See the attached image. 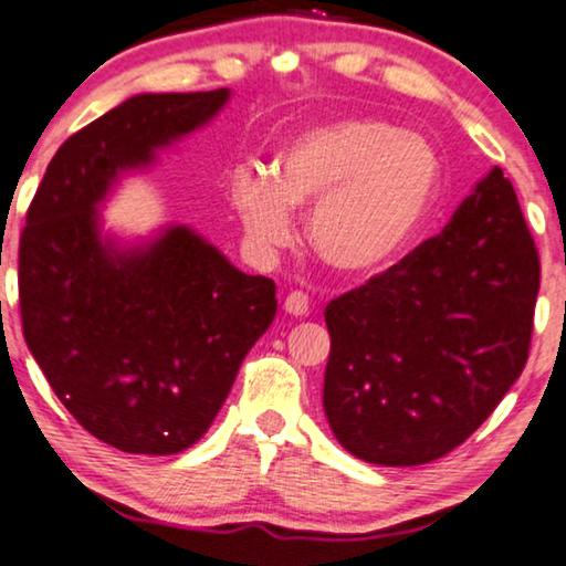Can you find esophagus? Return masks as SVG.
Masks as SVG:
<instances>
[{"label": "esophagus", "instance_id": "1", "mask_svg": "<svg viewBox=\"0 0 566 566\" xmlns=\"http://www.w3.org/2000/svg\"><path fill=\"white\" fill-rule=\"evenodd\" d=\"M284 310H286V313H290V315H294V317L307 315V313H310V300H307V294L300 292V290L290 292V294H286V300H284Z\"/></svg>", "mask_w": 566, "mask_h": 566}]
</instances>
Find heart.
<instances>
[{"mask_svg":"<svg viewBox=\"0 0 566 566\" xmlns=\"http://www.w3.org/2000/svg\"><path fill=\"white\" fill-rule=\"evenodd\" d=\"M439 189L441 161L426 138L371 117H344L300 133L280 156L276 177L238 169L230 200L259 253L292 241V207L315 205L310 243L317 256L338 274L369 280L408 253Z\"/></svg>","mask_w":566,"mask_h":566,"instance_id":"heart-1","label":"heart"}]
</instances>
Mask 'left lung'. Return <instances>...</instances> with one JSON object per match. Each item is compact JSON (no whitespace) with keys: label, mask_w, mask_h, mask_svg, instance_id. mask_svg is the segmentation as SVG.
Returning a JSON list of instances; mask_svg holds the SVG:
<instances>
[{"label":"left lung","mask_w":566,"mask_h":566,"mask_svg":"<svg viewBox=\"0 0 566 566\" xmlns=\"http://www.w3.org/2000/svg\"><path fill=\"white\" fill-rule=\"evenodd\" d=\"M541 261L495 166L449 226L331 300L323 408L369 464L446 457L497 408L528 359Z\"/></svg>","instance_id":"8db88e82"}]
</instances>
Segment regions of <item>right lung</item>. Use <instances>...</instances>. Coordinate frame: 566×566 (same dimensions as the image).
Masks as SVG:
<instances>
[{"mask_svg": "<svg viewBox=\"0 0 566 566\" xmlns=\"http://www.w3.org/2000/svg\"><path fill=\"white\" fill-rule=\"evenodd\" d=\"M228 94L130 97L55 150L28 207L18 261L30 354L76 423L127 453L200 441L276 315L274 282L238 272L189 228L135 251L99 238L97 205L117 174L205 125Z\"/></svg>", "mask_w": 566, "mask_h": 566, "instance_id": "right-lung-1", "label": "right lung"}]
</instances>
